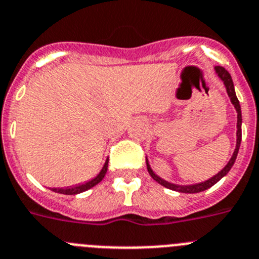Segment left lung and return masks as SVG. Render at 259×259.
<instances>
[{
    "instance_id": "1",
    "label": "left lung",
    "mask_w": 259,
    "mask_h": 259,
    "mask_svg": "<svg viewBox=\"0 0 259 259\" xmlns=\"http://www.w3.org/2000/svg\"><path fill=\"white\" fill-rule=\"evenodd\" d=\"M215 72H217V74H218V76L221 77V80L223 81V83H225L226 89H227L228 97H230V99H231L232 104L235 106V108H236V112H237V133H236L237 141H236V148H235V152H234V155H232L231 160L228 161V164L226 165L222 170H221L220 173L215 174L214 177H211V178L208 179V181L201 182V183H197V185H191V186H177V185H173V183H169V182L164 181V179H161L160 177H157L155 173H153L152 169H151L150 165H148V162H147V169H148V173H150V176L152 177V178L155 179L157 183H160V185L164 186V187L170 188V190L179 191V192H183V193H197V192H201V191L208 190V188H210L211 186L215 185L217 182L220 181V179H222L223 177H225L226 174L230 171V169L232 167V165L235 164V160H236L237 152H239V148H240V143H241V108H240L239 99H237L236 94H235L234 82H232L231 74L228 73L227 69H225L223 67H221V66L215 67Z\"/></svg>"
}]
</instances>
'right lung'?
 Listing matches in <instances>:
<instances>
[{
    "label": "right lung",
    "mask_w": 259,
    "mask_h": 259,
    "mask_svg": "<svg viewBox=\"0 0 259 259\" xmlns=\"http://www.w3.org/2000/svg\"><path fill=\"white\" fill-rule=\"evenodd\" d=\"M107 169H108V158H107V161H106V164H104L103 169L101 170V173L98 174V176L95 177L94 179H92V181L86 182V183H83V185L74 186V187L53 188V191H54V192H58V193H63V195H76V193H81L86 190H90V188L94 187L95 185H98V183H99V182L104 178V176H106V173H107Z\"/></svg>",
    "instance_id": "obj_1"
}]
</instances>
